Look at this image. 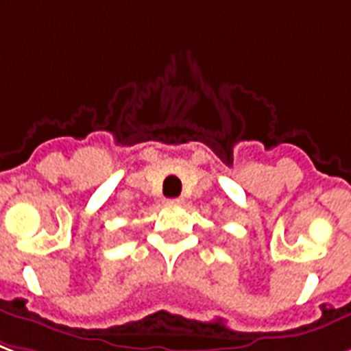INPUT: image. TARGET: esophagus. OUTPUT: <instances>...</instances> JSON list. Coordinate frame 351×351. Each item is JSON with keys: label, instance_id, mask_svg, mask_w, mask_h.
I'll use <instances>...</instances> for the list:
<instances>
[{"label": "esophagus", "instance_id": "1", "mask_svg": "<svg viewBox=\"0 0 351 351\" xmlns=\"http://www.w3.org/2000/svg\"><path fill=\"white\" fill-rule=\"evenodd\" d=\"M167 202H169V204H182L184 200H182V199H169Z\"/></svg>", "mask_w": 351, "mask_h": 351}]
</instances>
